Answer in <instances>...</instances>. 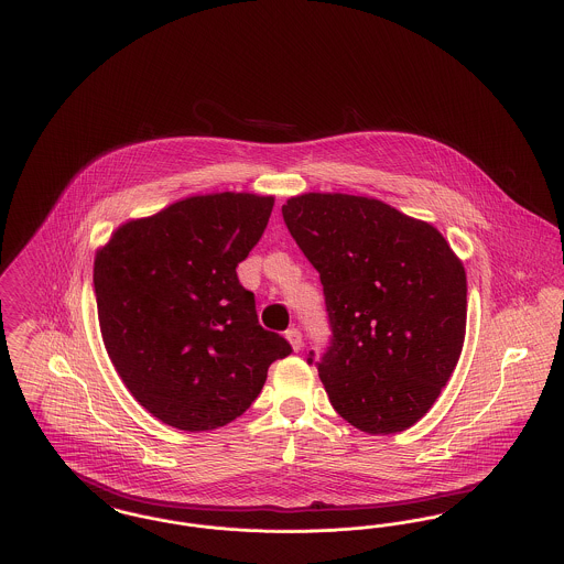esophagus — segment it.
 <instances>
[{
    "mask_svg": "<svg viewBox=\"0 0 564 564\" xmlns=\"http://www.w3.org/2000/svg\"><path fill=\"white\" fill-rule=\"evenodd\" d=\"M285 337H288V341H290V346H292L294 351H301V349H303V335H301V330H299V328L288 330V333H285Z\"/></svg>",
    "mask_w": 564,
    "mask_h": 564,
    "instance_id": "obj_1",
    "label": "esophagus"
}]
</instances>
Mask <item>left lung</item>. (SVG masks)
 <instances>
[{
	"instance_id": "1",
	"label": "left lung",
	"mask_w": 564,
	"mask_h": 564,
	"mask_svg": "<svg viewBox=\"0 0 564 564\" xmlns=\"http://www.w3.org/2000/svg\"><path fill=\"white\" fill-rule=\"evenodd\" d=\"M283 218L324 285L333 346L317 373L333 408L365 434L410 430L462 356L464 261L432 223L376 197L303 193Z\"/></svg>"
}]
</instances>
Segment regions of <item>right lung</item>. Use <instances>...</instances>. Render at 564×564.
<instances>
[{
  "instance_id": "1",
  "label": "right lung",
  "mask_w": 564,
  "mask_h": 564,
  "mask_svg": "<svg viewBox=\"0 0 564 564\" xmlns=\"http://www.w3.org/2000/svg\"><path fill=\"white\" fill-rule=\"evenodd\" d=\"M272 195L208 193L122 223L94 258L105 349L130 394L182 432H210L256 401L290 344L263 330L236 265Z\"/></svg>"
}]
</instances>
